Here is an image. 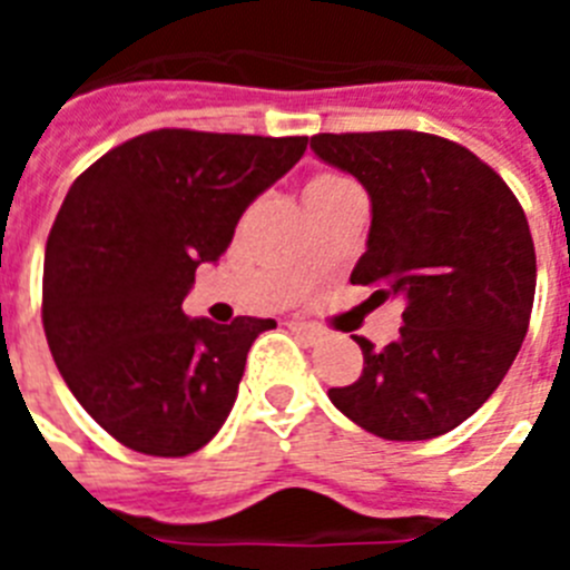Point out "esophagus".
Wrapping results in <instances>:
<instances>
[{"mask_svg": "<svg viewBox=\"0 0 570 570\" xmlns=\"http://www.w3.org/2000/svg\"><path fill=\"white\" fill-rule=\"evenodd\" d=\"M291 331H294L296 336H302V340H308V342L322 340V334H325V331H322L320 325H314V322H299V320L291 322Z\"/></svg>", "mask_w": 570, "mask_h": 570, "instance_id": "esophagus-1", "label": "esophagus"}]
</instances>
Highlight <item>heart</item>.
<instances>
[{
  "label": "heart",
  "instance_id": "b5f03b06",
  "mask_svg": "<svg viewBox=\"0 0 570 570\" xmlns=\"http://www.w3.org/2000/svg\"><path fill=\"white\" fill-rule=\"evenodd\" d=\"M342 185H351L345 176H336V174H320L314 176L308 185H305V196H314V194H325V190H334L342 188Z\"/></svg>",
  "mask_w": 570,
  "mask_h": 570
}]
</instances>
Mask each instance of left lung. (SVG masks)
I'll use <instances>...</instances> for the list:
<instances>
[{
    "mask_svg": "<svg viewBox=\"0 0 570 570\" xmlns=\"http://www.w3.org/2000/svg\"><path fill=\"white\" fill-rule=\"evenodd\" d=\"M311 148L371 196L351 282L371 285L376 305H405L396 342L354 336L362 376L331 387V402L382 440L448 434L497 391L528 334L537 254L525 210L497 170L442 136L316 134Z\"/></svg>",
    "mask_w": 570,
    "mask_h": 570,
    "instance_id": "left-lung-1",
    "label": "left lung"
}]
</instances>
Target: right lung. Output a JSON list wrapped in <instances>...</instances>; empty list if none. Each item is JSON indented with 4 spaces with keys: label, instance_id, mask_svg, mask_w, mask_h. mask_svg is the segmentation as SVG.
I'll use <instances>...</instances> for the list:
<instances>
[{
    "label": "right lung",
    "instance_id": "obj_1",
    "mask_svg": "<svg viewBox=\"0 0 570 570\" xmlns=\"http://www.w3.org/2000/svg\"><path fill=\"white\" fill-rule=\"evenodd\" d=\"M305 148L308 136L163 128L70 185L45 248V336L70 394L130 451L188 456L228 420L250 345L276 322L188 320L183 299Z\"/></svg>",
    "mask_w": 570,
    "mask_h": 570
}]
</instances>
